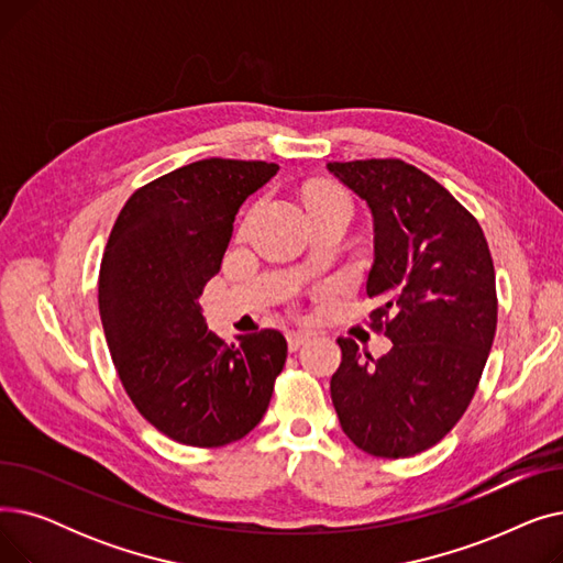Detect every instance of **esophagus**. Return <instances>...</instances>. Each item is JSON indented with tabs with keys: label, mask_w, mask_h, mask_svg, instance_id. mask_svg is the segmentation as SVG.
<instances>
[{
	"label": "esophagus",
	"mask_w": 563,
	"mask_h": 563,
	"mask_svg": "<svg viewBox=\"0 0 563 563\" xmlns=\"http://www.w3.org/2000/svg\"><path fill=\"white\" fill-rule=\"evenodd\" d=\"M310 338H312V333H308V331H291V333H287V346H289V351H297Z\"/></svg>",
	"instance_id": "esophagus-1"
}]
</instances>
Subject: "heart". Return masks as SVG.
<instances>
[{
  "label": "heart",
  "instance_id": "1",
  "mask_svg": "<svg viewBox=\"0 0 563 563\" xmlns=\"http://www.w3.org/2000/svg\"><path fill=\"white\" fill-rule=\"evenodd\" d=\"M310 207H314V205H319V202H346L349 207H351V202H349V196L344 194V191H340V189H335V187H317V189H312L310 191Z\"/></svg>",
  "mask_w": 563,
  "mask_h": 563
}]
</instances>
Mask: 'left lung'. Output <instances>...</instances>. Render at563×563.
Returning a JSON list of instances; mask_svg holds the SVG:
<instances>
[{"label": "left lung", "instance_id": "obj_1", "mask_svg": "<svg viewBox=\"0 0 563 563\" xmlns=\"http://www.w3.org/2000/svg\"><path fill=\"white\" fill-rule=\"evenodd\" d=\"M327 168L367 202L374 262L367 297L393 349L374 361L340 338L331 397L353 445L380 459L433 448L477 390L497 327L495 269L486 236L433 177L401 159L331 162Z\"/></svg>", "mask_w": 563, "mask_h": 563}]
</instances>
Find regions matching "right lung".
<instances>
[{
    "instance_id": "add662e5",
    "label": "right lung",
    "mask_w": 563,
    "mask_h": 563,
    "mask_svg": "<svg viewBox=\"0 0 563 563\" xmlns=\"http://www.w3.org/2000/svg\"><path fill=\"white\" fill-rule=\"evenodd\" d=\"M278 164L200 159L132 194L100 266V317L141 416L175 442L221 448L257 427L287 358L280 331L207 329L200 294L219 274L242 202Z\"/></svg>"
}]
</instances>
